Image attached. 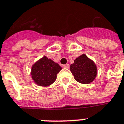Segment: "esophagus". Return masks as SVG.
I'll return each instance as SVG.
<instances>
[{
    "mask_svg": "<svg viewBox=\"0 0 124 124\" xmlns=\"http://www.w3.org/2000/svg\"><path fill=\"white\" fill-rule=\"evenodd\" d=\"M62 67L65 68H68L70 67V65L68 64H64V65H62Z\"/></svg>",
    "mask_w": 124,
    "mask_h": 124,
    "instance_id": "1",
    "label": "esophagus"
}]
</instances>
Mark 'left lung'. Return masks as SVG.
Instances as JSON below:
<instances>
[{"label":"left lung","instance_id":"left-lung-1","mask_svg":"<svg viewBox=\"0 0 124 124\" xmlns=\"http://www.w3.org/2000/svg\"><path fill=\"white\" fill-rule=\"evenodd\" d=\"M70 68L76 80L80 83H90L97 75L96 64L85 54L77 58L74 64L70 65Z\"/></svg>","mask_w":124,"mask_h":124}]
</instances>
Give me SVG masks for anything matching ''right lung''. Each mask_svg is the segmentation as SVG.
I'll return each mask as SVG.
<instances>
[{"mask_svg": "<svg viewBox=\"0 0 124 124\" xmlns=\"http://www.w3.org/2000/svg\"><path fill=\"white\" fill-rule=\"evenodd\" d=\"M62 68L51 59L44 56L32 68V78L38 86H48L56 79V75Z\"/></svg>", "mask_w": 124, "mask_h": 124, "instance_id": "right-lung-1", "label": "right lung"}]
</instances>
